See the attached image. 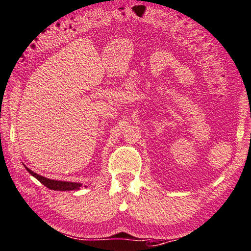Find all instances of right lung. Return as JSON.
I'll return each instance as SVG.
<instances>
[{
    "label": "right lung",
    "instance_id": "right-lung-1",
    "mask_svg": "<svg viewBox=\"0 0 251 251\" xmlns=\"http://www.w3.org/2000/svg\"><path fill=\"white\" fill-rule=\"evenodd\" d=\"M26 169L28 170V173L30 175H32L35 178H37L44 186H46L47 188L51 189V190H59V191H70V190H77L79 189V187L82 186L81 183L77 182H68V181H59V180H51V179H48L46 177L39 176V175L36 174L30 170L29 168Z\"/></svg>",
    "mask_w": 251,
    "mask_h": 251
}]
</instances>
